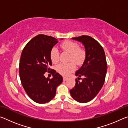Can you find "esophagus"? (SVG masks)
<instances>
[{
	"label": "esophagus",
	"instance_id": "1",
	"mask_svg": "<svg viewBox=\"0 0 128 128\" xmlns=\"http://www.w3.org/2000/svg\"><path fill=\"white\" fill-rule=\"evenodd\" d=\"M68 79V78H67V77H63V80L64 81H66Z\"/></svg>",
	"mask_w": 128,
	"mask_h": 128
}]
</instances>
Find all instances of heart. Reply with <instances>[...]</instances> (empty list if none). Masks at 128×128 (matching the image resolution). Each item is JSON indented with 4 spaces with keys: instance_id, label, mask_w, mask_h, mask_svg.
<instances>
[{
    "instance_id": "heart-1",
    "label": "heart",
    "mask_w": 128,
    "mask_h": 128,
    "mask_svg": "<svg viewBox=\"0 0 128 128\" xmlns=\"http://www.w3.org/2000/svg\"><path fill=\"white\" fill-rule=\"evenodd\" d=\"M61 48L63 50L67 51L70 54L69 60L76 62L80 65L82 63L85 59V53L83 50L80 49L79 46L77 43L70 40H66L62 42L61 45ZM59 51L54 47L51 51L50 58L51 61L54 63H56L59 60ZM75 64L73 62H69L68 63H60L56 66V70L60 74L63 76H68L74 70Z\"/></svg>"
}]
</instances>
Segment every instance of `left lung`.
Returning <instances> with one entry per match:
<instances>
[{
	"label": "left lung",
	"instance_id": "left-lung-1",
	"mask_svg": "<svg viewBox=\"0 0 128 128\" xmlns=\"http://www.w3.org/2000/svg\"><path fill=\"white\" fill-rule=\"evenodd\" d=\"M72 39L83 44L85 58L81 68L76 72L78 80H76V85L70 94L78 102L86 103L95 98L104 83L107 69L104 51L98 42L90 36ZM80 76L83 77L81 82L79 81Z\"/></svg>",
	"mask_w": 128,
	"mask_h": 128
}]
</instances>
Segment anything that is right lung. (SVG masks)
Returning a JSON list of instances; mask_svg holds the SVG:
<instances>
[{"label": "right lung", "mask_w": 128, "mask_h": 128, "mask_svg": "<svg viewBox=\"0 0 128 128\" xmlns=\"http://www.w3.org/2000/svg\"><path fill=\"white\" fill-rule=\"evenodd\" d=\"M63 40L62 38L60 40ZM58 40L51 36L40 34L32 39L22 50L19 64V74L24 88L36 103L48 102L55 96L56 88L62 82V77L55 70L51 71V51ZM46 72L53 78L45 77Z\"/></svg>", "instance_id": "right-lung-1"}]
</instances>
